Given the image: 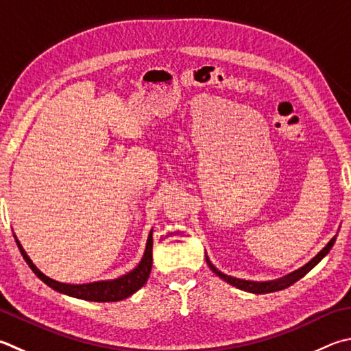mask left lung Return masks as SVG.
I'll return each instance as SVG.
<instances>
[{
	"mask_svg": "<svg viewBox=\"0 0 351 351\" xmlns=\"http://www.w3.org/2000/svg\"><path fill=\"white\" fill-rule=\"evenodd\" d=\"M336 241V237L331 239L328 244L322 248V250L316 254V256L310 261V263L307 265H304L302 269H299L298 271L291 273V275L285 276L282 279H278V281H270V282H254V281H244V279H237V278H232V276H227L224 275V273H221L218 269H216L215 265L210 264V261L207 259V264L210 269H212V271L215 273L216 276H219L222 281H226L228 284H232L237 287V289H241L244 291H250V293H258V295H263V293H271V291H279V290H284L287 289V287H290L291 284H295L296 281H299V279L304 278L307 273L313 269V267L319 263V261L326 256V254L330 252V248L333 247Z\"/></svg>",
	"mask_w": 351,
	"mask_h": 351,
	"instance_id": "8db88e82",
	"label": "left lung"
}]
</instances>
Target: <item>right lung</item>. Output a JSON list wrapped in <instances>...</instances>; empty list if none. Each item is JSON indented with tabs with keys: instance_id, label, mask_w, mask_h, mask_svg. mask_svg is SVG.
<instances>
[{
	"instance_id": "right-lung-1",
	"label": "right lung",
	"mask_w": 351,
	"mask_h": 351,
	"mask_svg": "<svg viewBox=\"0 0 351 351\" xmlns=\"http://www.w3.org/2000/svg\"><path fill=\"white\" fill-rule=\"evenodd\" d=\"M18 248L25 259V263L29 264L32 271L41 279L44 284H47L50 289H53L60 293H64L67 296L84 299V301H95V302H117L121 299L129 298L133 295L136 290L141 289V287L147 282L150 270H152V247H154V239H152V232L149 234L147 245H145L144 256L141 263L138 264L136 269H133L130 273L121 276L118 279H113V281H99V282H92V284H82V285H70V284H62L58 281H53V279L47 278L44 273L36 269L34 263L29 259L27 254L23 250L20 242L16 241Z\"/></svg>"
}]
</instances>
